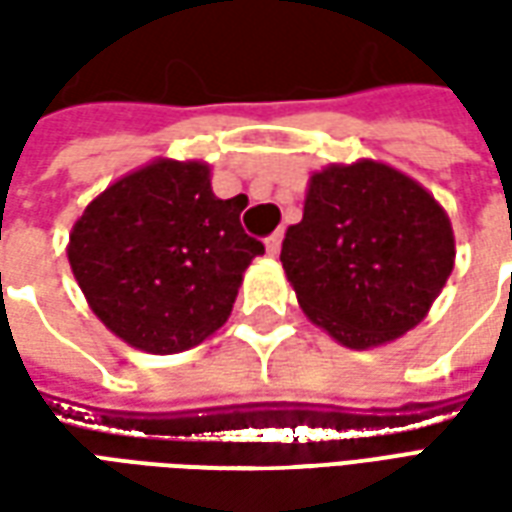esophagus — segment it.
Wrapping results in <instances>:
<instances>
[{"mask_svg":"<svg viewBox=\"0 0 512 512\" xmlns=\"http://www.w3.org/2000/svg\"><path fill=\"white\" fill-rule=\"evenodd\" d=\"M279 249H282V230H277V233H271L266 238V252L271 257L279 255Z\"/></svg>","mask_w":512,"mask_h":512,"instance_id":"34e87169","label":"esophagus"}]
</instances>
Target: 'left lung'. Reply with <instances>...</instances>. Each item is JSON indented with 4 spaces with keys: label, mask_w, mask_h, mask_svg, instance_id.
Wrapping results in <instances>:
<instances>
[{
    "label": "left lung",
    "mask_w": 512,
    "mask_h": 512,
    "mask_svg": "<svg viewBox=\"0 0 512 512\" xmlns=\"http://www.w3.org/2000/svg\"><path fill=\"white\" fill-rule=\"evenodd\" d=\"M279 260L310 321L348 348H373L425 318L450 277L455 241L417 180L359 161L312 175Z\"/></svg>",
    "instance_id": "8db88e82"
}]
</instances>
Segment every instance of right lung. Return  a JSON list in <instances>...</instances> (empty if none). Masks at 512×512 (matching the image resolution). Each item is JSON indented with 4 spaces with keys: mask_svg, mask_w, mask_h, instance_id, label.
<instances>
[{
    "mask_svg": "<svg viewBox=\"0 0 512 512\" xmlns=\"http://www.w3.org/2000/svg\"><path fill=\"white\" fill-rule=\"evenodd\" d=\"M241 197L219 200L200 161L136 169L84 208L68 260L93 312L147 354L200 345L233 310L252 257Z\"/></svg>",
    "mask_w": 512,
    "mask_h": 512,
    "instance_id": "add662e5",
    "label": "right lung"
}]
</instances>
